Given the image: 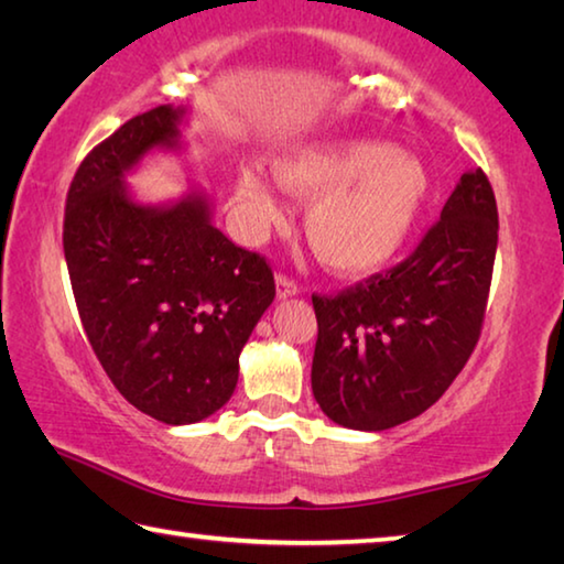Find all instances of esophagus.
Returning a JSON list of instances; mask_svg holds the SVG:
<instances>
[{"label":"esophagus","mask_w":564,"mask_h":564,"mask_svg":"<svg viewBox=\"0 0 564 564\" xmlns=\"http://www.w3.org/2000/svg\"><path fill=\"white\" fill-rule=\"evenodd\" d=\"M299 291H301L299 283L291 281L289 275H283V273L275 275V299H279V301L293 299V295H299Z\"/></svg>","instance_id":"obj_1"}]
</instances>
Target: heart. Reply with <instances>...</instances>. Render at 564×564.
I'll use <instances>...</instances> for the list:
<instances>
[{
    "mask_svg": "<svg viewBox=\"0 0 564 564\" xmlns=\"http://www.w3.org/2000/svg\"><path fill=\"white\" fill-rule=\"evenodd\" d=\"M279 186L311 198L305 238L333 273L366 279L398 261L431 198V174L405 149L376 139L311 141L273 161ZM248 231L261 236L281 218L275 188L256 169L236 176Z\"/></svg>",
    "mask_w": 564,
    "mask_h": 564,
    "instance_id": "obj_1",
    "label": "heart"
}]
</instances>
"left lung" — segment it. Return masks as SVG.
<instances>
[{
  "label": "left lung",
  "mask_w": 564,
  "mask_h": 564,
  "mask_svg": "<svg viewBox=\"0 0 564 564\" xmlns=\"http://www.w3.org/2000/svg\"><path fill=\"white\" fill-rule=\"evenodd\" d=\"M498 206L470 169L415 253L336 299L313 295L311 386L333 423L388 431L425 413L470 358L488 305Z\"/></svg>",
  "instance_id": "1"
}]
</instances>
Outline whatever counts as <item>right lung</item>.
Returning <instances> with one entry per match:
<instances>
[{
  "label": "right lung",
  "mask_w": 564,
  "mask_h": 564,
  "mask_svg": "<svg viewBox=\"0 0 564 564\" xmlns=\"http://www.w3.org/2000/svg\"><path fill=\"white\" fill-rule=\"evenodd\" d=\"M184 121L174 104L129 119L82 161L64 214V259L91 348L119 393L166 425L228 403L238 356L275 299L269 263L218 231L206 191L144 204L129 188L149 154L184 149Z\"/></svg>",
  "instance_id": "add662e5"
}]
</instances>
